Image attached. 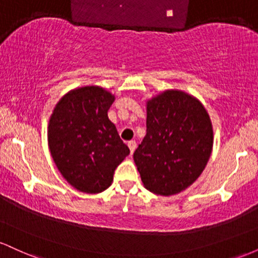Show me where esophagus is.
I'll use <instances>...</instances> for the list:
<instances>
[{
    "instance_id": "obj_1",
    "label": "esophagus",
    "mask_w": 258,
    "mask_h": 258,
    "mask_svg": "<svg viewBox=\"0 0 258 258\" xmlns=\"http://www.w3.org/2000/svg\"><path fill=\"white\" fill-rule=\"evenodd\" d=\"M128 148H130V152H131V154H133V152L136 150V148H137V143H136L135 141H130Z\"/></svg>"
}]
</instances>
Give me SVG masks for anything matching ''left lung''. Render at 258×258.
Wrapping results in <instances>:
<instances>
[{"instance_id":"obj_1","label":"left lung","mask_w":258,"mask_h":258,"mask_svg":"<svg viewBox=\"0 0 258 258\" xmlns=\"http://www.w3.org/2000/svg\"><path fill=\"white\" fill-rule=\"evenodd\" d=\"M214 144L211 120L201 103L180 91H166L147 104V135L135 154L144 186L164 197L193 184Z\"/></svg>"}]
</instances>
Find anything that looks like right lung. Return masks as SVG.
Listing matches in <instances>:
<instances>
[{"instance_id": "add662e5", "label": "right lung", "mask_w": 258, "mask_h": 258, "mask_svg": "<svg viewBox=\"0 0 258 258\" xmlns=\"http://www.w3.org/2000/svg\"><path fill=\"white\" fill-rule=\"evenodd\" d=\"M114 96L86 86L58 102L48 125V146L63 177L80 191L97 194L109 188L116 167L130 154L108 110Z\"/></svg>"}]
</instances>
